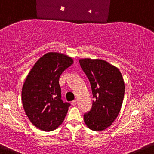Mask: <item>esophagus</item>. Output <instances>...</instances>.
I'll return each instance as SVG.
<instances>
[{
	"instance_id": "34e87169",
	"label": "esophagus",
	"mask_w": 154,
	"mask_h": 154,
	"mask_svg": "<svg viewBox=\"0 0 154 154\" xmlns=\"http://www.w3.org/2000/svg\"><path fill=\"white\" fill-rule=\"evenodd\" d=\"M72 105H76V104H77V100H74V101H72Z\"/></svg>"
}]
</instances>
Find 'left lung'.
I'll return each instance as SVG.
<instances>
[{"label":"left lung","instance_id":"left-lung-1","mask_svg":"<svg viewBox=\"0 0 154 154\" xmlns=\"http://www.w3.org/2000/svg\"><path fill=\"white\" fill-rule=\"evenodd\" d=\"M80 66L90 81L93 104L84 114L86 126L93 131H102L111 126L121 110L125 84L117 67L101 59L84 58Z\"/></svg>","mask_w":154,"mask_h":154}]
</instances>
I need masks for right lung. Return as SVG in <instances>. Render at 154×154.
<instances>
[{
	"label": "right lung",
	"instance_id": "obj_1",
	"mask_svg": "<svg viewBox=\"0 0 154 154\" xmlns=\"http://www.w3.org/2000/svg\"><path fill=\"white\" fill-rule=\"evenodd\" d=\"M74 63L71 57L47 52L41 57L25 79L22 102L25 114L38 129L53 131L63 123L70 104L61 99L60 76Z\"/></svg>",
	"mask_w": 154,
	"mask_h": 154
}]
</instances>
